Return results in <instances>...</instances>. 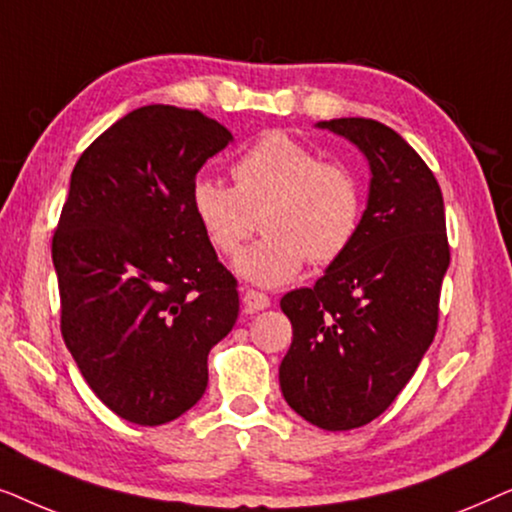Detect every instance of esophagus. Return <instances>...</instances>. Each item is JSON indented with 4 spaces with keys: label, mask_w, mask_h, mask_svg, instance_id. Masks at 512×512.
Wrapping results in <instances>:
<instances>
[{
    "label": "esophagus",
    "mask_w": 512,
    "mask_h": 512,
    "mask_svg": "<svg viewBox=\"0 0 512 512\" xmlns=\"http://www.w3.org/2000/svg\"><path fill=\"white\" fill-rule=\"evenodd\" d=\"M242 305H244V310H247L249 314H254V312L265 310V307L270 305V298L265 296V293H261V291L247 289V291H242Z\"/></svg>",
    "instance_id": "1"
}]
</instances>
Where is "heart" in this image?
<instances>
[{"mask_svg": "<svg viewBox=\"0 0 512 512\" xmlns=\"http://www.w3.org/2000/svg\"><path fill=\"white\" fill-rule=\"evenodd\" d=\"M230 172L235 186L207 177L195 181L191 207L202 233L226 256L240 249L258 216L265 235L233 263L251 284L275 289L293 282L305 261H338L359 233L363 195L354 174L321 163L284 132L258 139Z\"/></svg>", "mask_w": 512, "mask_h": 512, "instance_id": "1", "label": "heart"}]
</instances>
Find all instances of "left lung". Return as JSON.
Here are the masks:
<instances>
[{"label":"left lung","instance_id":"obj_1","mask_svg":"<svg viewBox=\"0 0 512 512\" xmlns=\"http://www.w3.org/2000/svg\"><path fill=\"white\" fill-rule=\"evenodd\" d=\"M366 158V209L354 242L312 289L282 298L293 342L279 366L286 403L326 431L373 422L433 342L450 265L443 193L417 151L370 118L319 121Z\"/></svg>","mask_w":512,"mask_h":512}]
</instances>
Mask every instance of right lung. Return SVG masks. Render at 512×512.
Segmentation results:
<instances>
[{"mask_svg":"<svg viewBox=\"0 0 512 512\" xmlns=\"http://www.w3.org/2000/svg\"><path fill=\"white\" fill-rule=\"evenodd\" d=\"M233 135L200 111H130L83 151L53 237L62 338L118 417L160 426L207 389V354L240 296L191 207L200 167Z\"/></svg>","mask_w":512,"mask_h":512,"instance_id":"right-lung-1","label":"right lung"}]
</instances>
